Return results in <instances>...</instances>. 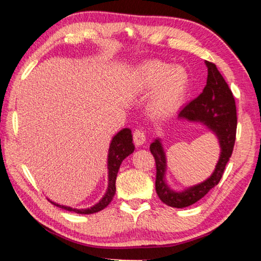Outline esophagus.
<instances>
[{
    "mask_svg": "<svg viewBox=\"0 0 261 261\" xmlns=\"http://www.w3.org/2000/svg\"><path fill=\"white\" fill-rule=\"evenodd\" d=\"M134 141H135L136 146H140V145H143L145 141H146V135H145L144 130H141V129L135 130Z\"/></svg>",
    "mask_w": 261,
    "mask_h": 261,
    "instance_id": "34e87169",
    "label": "esophagus"
}]
</instances>
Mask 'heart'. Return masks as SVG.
Here are the masks:
<instances>
[{"mask_svg":"<svg viewBox=\"0 0 261 261\" xmlns=\"http://www.w3.org/2000/svg\"><path fill=\"white\" fill-rule=\"evenodd\" d=\"M135 82L140 90L153 91L151 110L159 117L168 116L183 105L189 90V74L182 67L152 60L139 65Z\"/></svg>","mask_w":261,"mask_h":261,"instance_id":"heart-1","label":"heart"}]
</instances>
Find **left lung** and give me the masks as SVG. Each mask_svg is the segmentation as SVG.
Here are the masks:
<instances>
[{"label": "left lung", "mask_w": 261, "mask_h": 261, "mask_svg": "<svg viewBox=\"0 0 261 261\" xmlns=\"http://www.w3.org/2000/svg\"><path fill=\"white\" fill-rule=\"evenodd\" d=\"M205 63L208 74H207V83L204 91L180 110L178 118L204 123L218 137L221 154L214 173L205 182L194 185L182 192L173 191L165 180L166 155L160 140L156 139L149 147L155 159V190L158 196L166 205L176 208H183L194 204L219 184L232 154L236 140L237 114L232 92L222 74L219 72L216 65L208 61H206Z\"/></svg>", "instance_id": "1"}]
</instances>
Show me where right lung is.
I'll use <instances>...</instances> for the list:
<instances>
[{
    "mask_svg": "<svg viewBox=\"0 0 261 261\" xmlns=\"http://www.w3.org/2000/svg\"><path fill=\"white\" fill-rule=\"evenodd\" d=\"M135 145L132 143V135L130 129H123L118 134L114 137L112 143H110L109 146V153H108V173H109V183H108V189L107 192L103 196L102 199H101L98 204L90 207V208L85 210H77V208H71V207L68 206H62L59 204H55V202L50 201L51 204L61 207L65 211L74 212V213L78 214H93L103 210L105 207H107L110 201L113 200L115 196V191H116V177L118 169H120V166L122 161L124 159L130 155V154L134 152Z\"/></svg>",
    "mask_w": 261,
    "mask_h": 261,
    "instance_id": "right-lung-1",
    "label": "right lung"
}]
</instances>
